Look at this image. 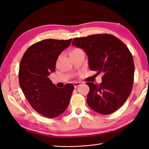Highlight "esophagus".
I'll return each instance as SVG.
<instances>
[{"mask_svg": "<svg viewBox=\"0 0 149 149\" xmlns=\"http://www.w3.org/2000/svg\"><path fill=\"white\" fill-rule=\"evenodd\" d=\"M80 85H81V82H74V86L75 88H77L78 86H79Z\"/></svg>", "mask_w": 149, "mask_h": 149, "instance_id": "1", "label": "esophagus"}]
</instances>
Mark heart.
I'll list each match as a JSON object with an SVG mask.
<instances>
[{"label": "heart", "mask_w": 149, "mask_h": 149, "mask_svg": "<svg viewBox=\"0 0 149 149\" xmlns=\"http://www.w3.org/2000/svg\"><path fill=\"white\" fill-rule=\"evenodd\" d=\"M79 49H74V50H73L72 51H77V50H79Z\"/></svg>", "instance_id": "1"}]
</instances>
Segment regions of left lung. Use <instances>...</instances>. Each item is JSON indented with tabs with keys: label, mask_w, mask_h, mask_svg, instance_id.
Segmentation results:
<instances>
[{
	"label": "left lung",
	"mask_w": 149,
	"mask_h": 149,
	"mask_svg": "<svg viewBox=\"0 0 149 149\" xmlns=\"http://www.w3.org/2000/svg\"><path fill=\"white\" fill-rule=\"evenodd\" d=\"M72 44L85 51L91 70L103 74L99 84L86 82L88 105L103 115L116 112L132 90L134 65L130 51L118 38L107 33L75 38Z\"/></svg>",
	"instance_id": "left-lung-1"
}]
</instances>
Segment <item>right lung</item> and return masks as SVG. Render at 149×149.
<instances>
[{"instance_id": "add662e5", "label": "right lung", "mask_w": 149, "mask_h": 149, "mask_svg": "<svg viewBox=\"0 0 149 149\" xmlns=\"http://www.w3.org/2000/svg\"><path fill=\"white\" fill-rule=\"evenodd\" d=\"M72 40L39 41L28 48L20 61L18 77L21 89L32 108L48 118L63 113L74 89L72 84L58 88L48 77L56 69L59 55L70 46Z\"/></svg>"}]
</instances>
